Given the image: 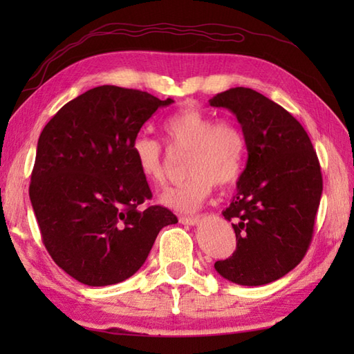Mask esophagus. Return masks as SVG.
I'll return each instance as SVG.
<instances>
[{
    "label": "esophagus",
    "instance_id": "1",
    "mask_svg": "<svg viewBox=\"0 0 354 354\" xmlns=\"http://www.w3.org/2000/svg\"><path fill=\"white\" fill-rule=\"evenodd\" d=\"M179 223L190 225V227H194V225L199 223V217H187V216H181V217H179Z\"/></svg>",
    "mask_w": 354,
    "mask_h": 354
}]
</instances>
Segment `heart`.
Returning a JSON list of instances; mask_svg holds the SVG:
<instances>
[{"instance_id": "heart-1", "label": "heart", "mask_w": 354, "mask_h": 354, "mask_svg": "<svg viewBox=\"0 0 354 354\" xmlns=\"http://www.w3.org/2000/svg\"><path fill=\"white\" fill-rule=\"evenodd\" d=\"M165 137L175 150L187 152L185 183L161 193L160 202L179 213H193L209 196L213 185L227 187L242 175L246 141L242 129L231 120H216L196 108H185L165 120ZM141 178L152 185H162L167 165L160 141L137 135L131 146Z\"/></svg>"}]
</instances>
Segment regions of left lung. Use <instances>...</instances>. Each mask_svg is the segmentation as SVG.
Listing matches in <instances>:
<instances>
[{"instance_id": "8db88e82", "label": "left lung", "mask_w": 354, "mask_h": 354, "mask_svg": "<svg viewBox=\"0 0 354 354\" xmlns=\"http://www.w3.org/2000/svg\"><path fill=\"white\" fill-rule=\"evenodd\" d=\"M236 115L248 161L237 192L222 212L237 248L214 269L240 286H261L295 268L310 245L322 176L304 127L280 104L251 88H231L208 100Z\"/></svg>"}]
</instances>
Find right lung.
<instances>
[{"instance_id": "1", "label": "right lung", "mask_w": 354, "mask_h": 354, "mask_svg": "<svg viewBox=\"0 0 354 354\" xmlns=\"http://www.w3.org/2000/svg\"><path fill=\"white\" fill-rule=\"evenodd\" d=\"M173 100L114 85L89 89L57 111L37 140L30 201L42 242L66 274L88 286L124 281L145 265L164 227L176 223L152 198L131 146Z\"/></svg>"}]
</instances>
